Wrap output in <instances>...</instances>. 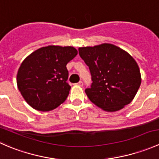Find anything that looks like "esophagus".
Segmentation results:
<instances>
[{
    "label": "esophagus",
    "instance_id": "34e87169",
    "mask_svg": "<svg viewBox=\"0 0 159 159\" xmlns=\"http://www.w3.org/2000/svg\"><path fill=\"white\" fill-rule=\"evenodd\" d=\"M77 84H78V85H79V86H83V82L81 81H80L79 82H78Z\"/></svg>",
    "mask_w": 159,
    "mask_h": 159
}]
</instances>
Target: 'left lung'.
<instances>
[{"label": "left lung", "mask_w": 159, "mask_h": 159, "mask_svg": "<svg viewBox=\"0 0 159 159\" xmlns=\"http://www.w3.org/2000/svg\"><path fill=\"white\" fill-rule=\"evenodd\" d=\"M89 66L92 84L85 93L92 103L106 111L122 109L134 99L141 85L139 65L125 51L104 43L78 48Z\"/></svg>", "instance_id": "8db88e82"}]
</instances>
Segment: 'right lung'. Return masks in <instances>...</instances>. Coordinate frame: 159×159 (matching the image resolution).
Returning <instances> with one entry per match:
<instances>
[{
	"label": "right lung",
	"instance_id": "obj_1",
	"mask_svg": "<svg viewBox=\"0 0 159 159\" xmlns=\"http://www.w3.org/2000/svg\"><path fill=\"white\" fill-rule=\"evenodd\" d=\"M77 54L74 47L49 45L36 50L22 61L17 84L30 107L49 111L66 100L70 89L66 82V65Z\"/></svg>",
	"mask_w": 159,
	"mask_h": 159
}]
</instances>
